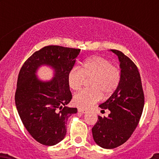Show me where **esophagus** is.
Listing matches in <instances>:
<instances>
[{"instance_id": "obj_1", "label": "esophagus", "mask_w": 159, "mask_h": 159, "mask_svg": "<svg viewBox=\"0 0 159 159\" xmlns=\"http://www.w3.org/2000/svg\"><path fill=\"white\" fill-rule=\"evenodd\" d=\"M78 112H81V113H83V114L86 113V112H87V110L84 109V108H78Z\"/></svg>"}]
</instances>
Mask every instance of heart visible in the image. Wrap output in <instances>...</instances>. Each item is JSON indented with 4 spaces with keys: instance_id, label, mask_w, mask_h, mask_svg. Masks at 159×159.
Here are the masks:
<instances>
[{
    "instance_id": "b5f03b06",
    "label": "heart",
    "mask_w": 159,
    "mask_h": 159,
    "mask_svg": "<svg viewBox=\"0 0 159 159\" xmlns=\"http://www.w3.org/2000/svg\"><path fill=\"white\" fill-rule=\"evenodd\" d=\"M85 78H91L90 88L82 90L73 98L76 106L88 108L98 102L103 96L110 95L118 88L121 80V71L118 67L111 65L109 60L100 56H94L84 61L81 68L75 67L68 75L70 89L79 91Z\"/></svg>"
}]
</instances>
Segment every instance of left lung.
<instances>
[{"label":"left lung","mask_w":159,"mask_h":159,"mask_svg":"<svg viewBox=\"0 0 159 159\" xmlns=\"http://www.w3.org/2000/svg\"><path fill=\"white\" fill-rule=\"evenodd\" d=\"M118 57L121 80L117 89L105 102L99 105L108 109V117H98L92 128L97 145L104 148H115L124 144L138 126L143 111L145 96L140 74L135 64L118 50H111Z\"/></svg>","instance_id":"1"}]
</instances>
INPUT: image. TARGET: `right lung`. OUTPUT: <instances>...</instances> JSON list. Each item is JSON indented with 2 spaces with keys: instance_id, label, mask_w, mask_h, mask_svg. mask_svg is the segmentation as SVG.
I'll use <instances>...</instances> for the list:
<instances>
[{
  "instance_id": "right-lung-1",
  "label": "right lung",
  "mask_w": 159,
  "mask_h": 159,
  "mask_svg": "<svg viewBox=\"0 0 159 159\" xmlns=\"http://www.w3.org/2000/svg\"><path fill=\"white\" fill-rule=\"evenodd\" d=\"M81 49L49 45L35 51L20 68L15 104L22 123L30 135L44 145H54L66 134V124L76 108H68L72 94L68 75ZM49 65L56 73L52 80L42 82L36 76L41 65Z\"/></svg>"
}]
</instances>
